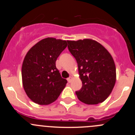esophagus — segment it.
<instances>
[{"mask_svg": "<svg viewBox=\"0 0 135 135\" xmlns=\"http://www.w3.org/2000/svg\"><path fill=\"white\" fill-rule=\"evenodd\" d=\"M67 81H68V82H69V83L71 82V81H72V78L70 77H70H69V78H67Z\"/></svg>", "mask_w": 135, "mask_h": 135, "instance_id": "esophagus-1", "label": "esophagus"}]
</instances>
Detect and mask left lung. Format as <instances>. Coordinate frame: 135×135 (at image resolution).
<instances>
[{
    "label": "left lung",
    "instance_id": "1",
    "mask_svg": "<svg viewBox=\"0 0 135 135\" xmlns=\"http://www.w3.org/2000/svg\"><path fill=\"white\" fill-rule=\"evenodd\" d=\"M67 42L82 81L81 88L76 91L78 98L88 104L103 103L115 83L116 70L112 57L100 44L91 39Z\"/></svg>",
    "mask_w": 135,
    "mask_h": 135
}]
</instances>
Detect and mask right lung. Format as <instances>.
<instances>
[{"label":"right lung","mask_w":135,"mask_h":135,"mask_svg":"<svg viewBox=\"0 0 135 135\" xmlns=\"http://www.w3.org/2000/svg\"><path fill=\"white\" fill-rule=\"evenodd\" d=\"M67 46L65 40L47 38L31 47L21 70L23 88L34 103L47 105L57 100L67 80L62 78L55 62Z\"/></svg>","instance_id":"right-lung-1"}]
</instances>
